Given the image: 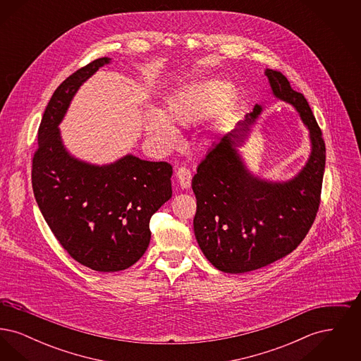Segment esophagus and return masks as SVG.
<instances>
[{
	"mask_svg": "<svg viewBox=\"0 0 361 361\" xmlns=\"http://www.w3.org/2000/svg\"><path fill=\"white\" fill-rule=\"evenodd\" d=\"M176 178L183 189H188L190 187V180H192V173L187 168H178L176 172Z\"/></svg>",
	"mask_w": 361,
	"mask_h": 361,
	"instance_id": "esophagus-1",
	"label": "esophagus"
}]
</instances>
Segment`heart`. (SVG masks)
Returning a JSON list of instances; mask_svg holds the SVG:
<instances>
[{
  "mask_svg": "<svg viewBox=\"0 0 361 361\" xmlns=\"http://www.w3.org/2000/svg\"><path fill=\"white\" fill-rule=\"evenodd\" d=\"M234 86L221 78H206L180 86L171 93L159 111L145 115V133L159 149H172L177 143L174 127H188L218 112L230 103Z\"/></svg>",
  "mask_w": 361,
  "mask_h": 361,
  "instance_id": "obj_1",
  "label": "heart"
}]
</instances>
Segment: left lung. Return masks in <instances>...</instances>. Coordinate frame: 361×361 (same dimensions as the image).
<instances>
[{
	"label": "left lung",
	"mask_w": 361,
	"mask_h": 361,
	"mask_svg": "<svg viewBox=\"0 0 361 361\" xmlns=\"http://www.w3.org/2000/svg\"><path fill=\"white\" fill-rule=\"evenodd\" d=\"M276 100L290 104L309 130L310 155L287 180L253 172L238 150L264 111L253 112L218 137L192 178L197 208L193 230L207 259L226 274H246L293 252L315 219L325 172L322 133L302 93L279 71L265 69Z\"/></svg>",
	"instance_id": "left-lung-1"
}]
</instances>
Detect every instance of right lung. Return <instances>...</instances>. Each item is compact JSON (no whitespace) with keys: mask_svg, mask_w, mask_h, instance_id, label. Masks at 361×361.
Masks as SVG:
<instances>
[{"mask_svg":"<svg viewBox=\"0 0 361 361\" xmlns=\"http://www.w3.org/2000/svg\"><path fill=\"white\" fill-rule=\"evenodd\" d=\"M99 58L68 77L52 94L37 131L35 199L71 257L97 272L134 265L150 243V218L172 197V166L134 154L97 165L71 154L59 124L78 89L111 63Z\"/></svg>","mask_w":361,"mask_h":361,"instance_id":"add662e5","label":"right lung"}]
</instances>
